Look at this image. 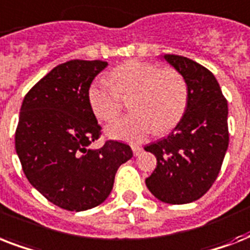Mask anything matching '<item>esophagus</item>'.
<instances>
[{"instance_id": "esophagus-1", "label": "esophagus", "mask_w": 250, "mask_h": 250, "mask_svg": "<svg viewBox=\"0 0 250 250\" xmlns=\"http://www.w3.org/2000/svg\"><path fill=\"white\" fill-rule=\"evenodd\" d=\"M132 152H133V156H140V153L143 152V148L139 146V145H132Z\"/></svg>"}]
</instances>
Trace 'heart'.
Segmentation results:
<instances>
[{
    "instance_id": "heart-1",
    "label": "heart",
    "mask_w": 250,
    "mask_h": 250,
    "mask_svg": "<svg viewBox=\"0 0 250 250\" xmlns=\"http://www.w3.org/2000/svg\"><path fill=\"white\" fill-rule=\"evenodd\" d=\"M110 81L93 80L88 88V101L98 119L111 122L121 113L122 97H132V113L106 128L113 139L141 143L156 131L174 128L186 113L188 84L176 68L127 61L110 72Z\"/></svg>"
}]
</instances>
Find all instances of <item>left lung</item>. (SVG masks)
<instances>
[{"label": "left lung", "mask_w": 250, "mask_h": 250, "mask_svg": "<svg viewBox=\"0 0 250 250\" xmlns=\"http://www.w3.org/2000/svg\"><path fill=\"white\" fill-rule=\"evenodd\" d=\"M188 84V104L182 121L165 139L145 146L157 167L145 179L160 201L189 204L210 189L229 148V106L215 76L187 57L165 54Z\"/></svg>", "instance_id": "obj_1"}]
</instances>
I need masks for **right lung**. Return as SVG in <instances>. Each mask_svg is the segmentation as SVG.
I'll list each match as a JSON object with an SVG mask.
<instances>
[{
  "instance_id": "right-lung-1",
  "label": "right lung",
  "mask_w": 250,
  "mask_h": 250,
  "mask_svg": "<svg viewBox=\"0 0 250 250\" xmlns=\"http://www.w3.org/2000/svg\"><path fill=\"white\" fill-rule=\"evenodd\" d=\"M107 66L72 60L58 64L25 94L15 149L28 182L48 201L70 211L96 208L109 197L118 168L132 158L129 145L101 135L88 101V88Z\"/></svg>"
}]
</instances>
